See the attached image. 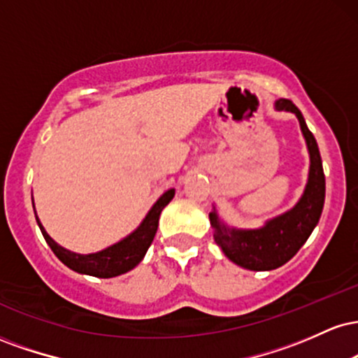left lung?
Returning <instances> with one entry per match:
<instances>
[{
	"label": "left lung",
	"instance_id": "obj_1",
	"mask_svg": "<svg viewBox=\"0 0 358 358\" xmlns=\"http://www.w3.org/2000/svg\"><path fill=\"white\" fill-rule=\"evenodd\" d=\"M274 109L293 113L299 121L310 155V170L303 195L293 208L266 220L264 225L257 229H239L225 224L215 205H212V212L208 213L213 239L219 244L222 252L234 264L249 271H271L286 264L311 236L322 217L324 203L322 156L301 110L287 99L274 102Z\"/></svg>",
	"mask_w": 358,
	"mask_h": 358
}]
</instances>
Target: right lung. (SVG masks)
Returning <instances> with one entry per match:
<instances>
[{"label": "right lung", "mask_w": 358, "mask_h": 358, "mask_svg": "<svg viewBox=\"0 0 358 358\" xmlns=\"http://www.w3.org/2000/svg\"><path fill=\"white\" fill-rule=\"evenodd\" d=\"M175 196V188H170L159 196L158 200L153 203V207L150 208V212L146 213V217L143 219L141 224L134 229L129 236H126L124 239H121L116 244L109 245V248L97 250V252L90 254H79L62 248L60 244H57L55 241L48 236L45 227L40 222L38 215H36V224H38L40 231H42L45 241L50 245L57 257L64 262L67 268L80 274H89V276L96 278H116L121 274L127 273V271L134 269L139 262L145 257L148 248L151 245V242L155 239L156 229H158L159 215L162 210L171 202V199ZM35 210V205H34Z\"/></svg>", "instance_id": "1"}]
</instances>
